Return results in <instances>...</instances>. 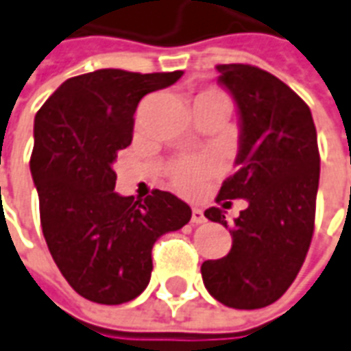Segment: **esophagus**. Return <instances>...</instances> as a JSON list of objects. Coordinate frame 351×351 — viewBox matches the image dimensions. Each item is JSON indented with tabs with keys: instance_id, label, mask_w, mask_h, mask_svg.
Here are the masks:
<instances>
[{
	"instance_id": "obj_1",
	"label": "esophagus",
	"mask_w": 351,
	"mask_h": 351,
	"mask_svg": "<svg viewBox=\"0 0 351 351\" xmlns=\"http://www.w3.org/2000/svg\"><path fill=\"white\" fill-rule=\"evenodd\" d=\"M192 223H195V225H199V223H206L204 209H199V207H192Z\"/></svg>"
}]
</instances>
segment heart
<instances>
[{"mask_svg": "<svg viewBox=\"0 0 351 351\" xmlns=\"http://www.w3.org/2000/svg\"><path fill=\"white\" fill-rule=\"evenodd\" d=\"M195 101H226V97L219 90H206V92L197 94ZM213 171H215V165L209 159H184L173 167L171 178H173V184L180 192L192 194L202 186L204 178L211 175Z\"/></svg>", "mask_w": 351, "mask_h": 351, "instance_id": "b5f03b06", "label": "heart"}]
</instances>
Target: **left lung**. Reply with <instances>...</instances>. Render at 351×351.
Listing matches in <instances>:
<instances>
[{
    "label": "left lung",
    "instance_id": "1",
    "mask_svg": "<svg viewBox=\"0 0 351 351\" xmlns=\"http://www.w3.org/2000/svg\"><path fill=\"white\" fill-rule=\"evenodd\" d=\"M219 84L234 97L240 117L238 171L217 204L245 199L230 228L232 247L202 265L207 292L234 309L271 306L294 282L315 226L319 147L313 117L292 88L263 69L219 65ZM204 215L226 225L225 211Z\"/></svg>",
    "mask_w": 351,
    "mask_h": 351
}]
</instances>
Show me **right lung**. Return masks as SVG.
<instances>
[{"label": "right lung", "instance_id": "right-lung-1", "mask_svg": "<svg viewBox=\"0 0 351 351\" xmlns=\"http://www.w3.org/2000/svg\"><path fill=\"white\" fill-rule=\"evenodd\" d=\"M175 73L99 69L69 78L34 119L30 173L44 238L75 292L106 306L130 302L152 276V247L178 230L192 209L171 192L145 199L115 192L117 154L132 142L134 113L149 92L175 84Z\"/></svg>", "mask_w": 351, "mask_h": 351}]
</instances>
